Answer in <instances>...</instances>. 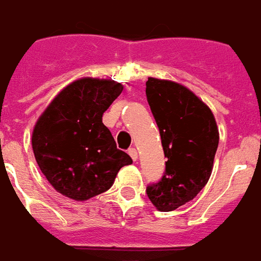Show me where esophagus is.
Listing matches in <instances>:
<instances>
[{
	"mask_svg": "<svg viewBox=\"0 0 261 261\" xmlns=\"http://www.w3.org/2000/svg\"><path fill=\"white\" fill-rule=\"evenodd\" d=\"M128 154L130 155V158H132L133 161L138 160V150H136V148H133V147H132V148H129Z\"/></svg>",
	"mask_w": 261,
	"mask_h": 261,
	"instance_id": "34e87169",
	"label": "esophagus"
}]
</instances>
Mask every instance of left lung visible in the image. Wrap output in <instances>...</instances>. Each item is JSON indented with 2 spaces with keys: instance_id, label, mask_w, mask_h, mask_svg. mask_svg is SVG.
Returning a JSON list of instances; mask_svg holds the SVG:
<instances>
[{
  "instance_id": "8db88e82",
  "label": "left lung",
  "mask_w": 261,
  "mask_h": 261,
  "mask_svg": "<svg viewBox=\"0 0 261 261\" xmlns=\"http://www.w3.org/2000/svg\"><path fill=\"white\" fill-rule=\"evenodd\" d=\"M147 101L161 135L165 173L146 193L161 212L190 202L205 187L219 146V129L211 109L177 82L148 78Z\"/></svg>"
}]
</instances>
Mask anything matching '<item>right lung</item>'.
Listing matches in <instances>:
<instances>
[{
  "instance_id": "1",
  "label": "right lung",
  "mask_w": 261,
  "mask_h": 261,
  "mask_svg": "<svg viewBox=\"0 0 261 261\" xmlns=\"http://www.w3.org/2000/svg\"><path fill=\"white\" fill-rule=\"evenodd\" d=\"M123 86L113 80L81 78L59 92L33 130L41 172L58 193L86 201L113 186L132 158L117 148L101 118Z\"/></svg>"
}]
</instances>
